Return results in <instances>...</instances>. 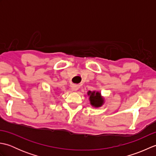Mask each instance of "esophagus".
Returning a JSON list of instances; mask_svg holds the SVG:
<instances>
[{"label": "esophagus", "mask_w": 156, "mask_h": 156, "mask_svg": "<svg viewBox=\"0 0 156 156\" xmlns=\"http://www.w3.org/2000/svg\"><path fill=\"white\" fill-rule=\"evenodd\" d=\"M72 89L73 90H74V91H76L78 90V87H77V86H76V85H73V86H72Z\"/></svg>", "instance_id": "esophagus-1"}]
</instances>
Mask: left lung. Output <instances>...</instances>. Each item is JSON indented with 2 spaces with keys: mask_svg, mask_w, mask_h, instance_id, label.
I'll return each mask as SVG.
<instances>
[{
  "mask_svg": "<svg viewBox=\"0 0 156 156\" xmlns=\"http://www.w3.org/2000/svg\"><path fill=\"white\" fill-rule=\"evenodd\" d=\"M88 95L89 96V101L90 105L94 107H100L104 104V98L102 97L99 92L88 91Z\"/></svg>",
  "mask_w": 156,
  "mask_h": 156,
  "instance_id": "8db88e82",
  "label": "left lung"
}]
</instances>
